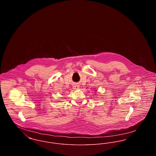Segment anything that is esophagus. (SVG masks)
Segmentation results:
<instances>
[{"label":"esophagus","instance_id":"obj_1","mask_svg":"<svg viewBox=\"0 0 156 156\" xmlns=\"http://www.w3.org/2000/svg\"><path fill=\"white\" fill-rule=\"evenodd\" d=\"M79 88H80V87H79V85H75L73 86V88L74 89H79Z\"/></svg>","mask_w":156,"mask_h":156}]
</instances>
